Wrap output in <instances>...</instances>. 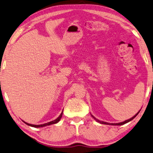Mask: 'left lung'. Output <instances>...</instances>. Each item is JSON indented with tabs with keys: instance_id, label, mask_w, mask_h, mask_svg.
I'll return each instance as SVG.
<instances>
[{
	"instance_id": "left-lung-1",
	"label": "left lung",
	"mask_w": 153,
	"mask_h": 153,
	"mask_svg": "<svg viewBox=\"0 0 153 153\" xmlns=\"http://www.w3.org/2000/svg\"><path fill=\"white\" fill-rule=\"evenodd\" d=\"M140 111L139 112H138L137 114H136L135 116H133L132 118H131L130 119H128V120H126V121H124V122H123V123H116V124H110V123H105V122H103V121H100V120H98V119H96V118H94L93 116H92V117L95 119V120L97 121V122H98V123H100V124H112V125H119V126H120V125H123V124H126V123H128V122H130V121H131L132 120H133V119H134L136 116H137V115H138V114L140 112Z\"/></svg>"
}]
</instances>
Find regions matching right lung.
Returning a JSON list of instances; mask_svg holds the SVG:
<instances>
[{
    "mask_svg": "<svg viewBox=\"0 0 153 153\" xmlns=\"http://www.w3.org/2000/svg\"><path fill=\"white\" fill-rule=\"evenodd\" d=\"M62 114H63V112H62V113H61V114L59 115V117H58L57 118L55 119V120H53V121H51V122H49V123H48L43 124H39V125H34V124H29V123H25V122H24V123H25L26 124L29 125V126H33V127H35V128H40V127H43V126H49V125H51V124H56V123H57L58 122H59V121L60 120L61 118H62Z\"/></svg>",
    "mask_w": 153,
    "mask_h": 153,
    "instance_id": "add662e5",
    "label": "right lung"
}]
</instances>
